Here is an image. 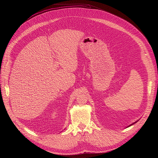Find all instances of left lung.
<instances>
[{
    "label": "left lung",
    "instance_id": "1",
    "mask_svg": "<svg viewBox=\"0 0 158 158\" xmlns=\"http://www.w3.org/2000/svg\"><path fill=\"white\" fill-rule=\"evenodd\" d=\"M137 122H138V121H136V122H135V123H132V124H131V125H129V126H128V127H129V126H132V125H133V124H135V123H137Z\"/></svg>",
    "mask_w": 158,
    "mask_h": 158
}]
</instances>
